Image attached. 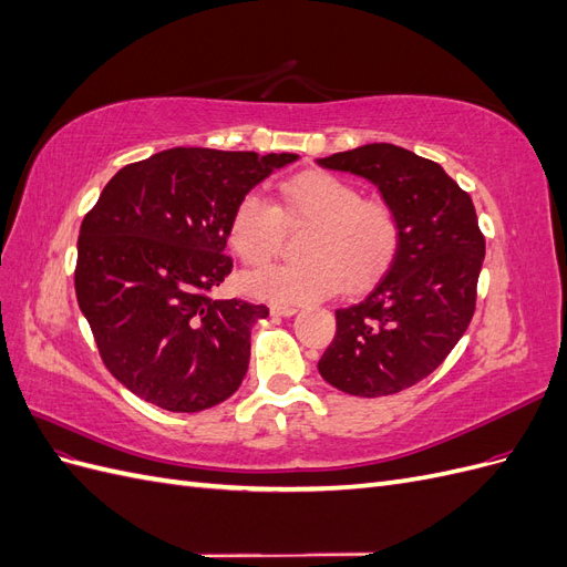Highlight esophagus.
Returning a JSON list of instances; mask_svg holds the SVG:
<instances>
[{"label": "esophagus", "mask_w": 567, "mask_h": 567, "mask_svg": "<svg viewBox=\"0 0 567 567\" xmlns=\"http://www.w3.org/2000/svg\"><path fill=\"white\" fill-rule=\"evenodd\" d=\"M269 312H271L274 317H293V315L298 312V307H293V305H277V302H274V305L269 307Z\"/></svg>", "instance_id": "34e87169"}]
</instances>
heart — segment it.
I'll return each instance as SVG.
<instances>
[{
  "label": "heart",
  "instance_id": "obj_1",
  "mask_svg": "<svg viewBox=\"0 0 567 567\" xmlns=\"http://www.w3.org/2000/svg\"><path fill=\"white\" fill-rule=\"evenodd\" d=\"M274 208L257 192L241 196L229 217V248L246 265H262L279 250L286 225L312 221L302 241L305 262L271 265L244 277L252 298L277 305L312 302L342 286L359 288L379 277L400 246L398 217L381 200H367L346 179L310 169L281 182Z\"/></svg>",
  "mask_w": 567,
  "mask_h": 567
}]
</instances>
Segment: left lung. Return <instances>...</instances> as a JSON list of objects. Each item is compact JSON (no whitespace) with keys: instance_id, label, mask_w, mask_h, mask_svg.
Segmentation results:
<instances>
[{"instance_id":"1","label":"left lung","mask_w":567,"mask_h":567,"mask_svg":"<svg viewBox=\"0 0 567 567\" xmlns=\"http://www.w3.org/2000/svg\"><path fill=\"white\" fill-rule=\"evenodd\" d=\"M317 163L369 179L400 225L383 277L367 298L336 310V338L319 373L354 398L402 392L431 375L471 323L485 260L473 200L442 165L394 144H364Z\"/></svg>"}]
</instances>
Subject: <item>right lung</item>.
Here are the masks:
<instances>
[{
  "mask_svg": "<svg viewBox=\"0 0 567 567\" xmlns=\"http://www.w3.org/2000/svg\"><path fill=\"white\" fill-rule=\"evenodd\" d=\"M298 153L167 148L125 165L82 219L75 293L106 369L136 398L196 414L241 385L265 305L215 300L236 203Z\"/></svg>",
  "mask_w": 567,
  "mask_h": 567,
  "instance_id": "obj_1",
  "label": "right lung"
}]
</instances>
